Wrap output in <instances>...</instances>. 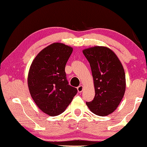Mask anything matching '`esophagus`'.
<instances>
[{
	"instance_id": "esophagus-1",
	"label": "esophagus",
	"mask_w": 147,
	"mask_h": 147,
	"mask_svg": "<svg viewBox=\"0 0 147 147\" xmlns=\"http://www.w3.org/2000/svg\"><path fill=\"white\" fill-rule=\"evenodd\" d=\"M83 89H84V87L82 85L79 86L77 87V90H78L79 92H82V91H83Z\"/></svg>"
}]
</instances>
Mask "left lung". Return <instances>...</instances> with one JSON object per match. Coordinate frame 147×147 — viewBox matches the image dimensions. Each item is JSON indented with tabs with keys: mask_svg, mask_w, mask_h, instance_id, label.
<instances>
[{
	"mask_svg": "<svg viewBox=\"0 0 147 147\" xmlns=\"http://www.w3.org/2000/svg\"><path fill=\"white\" fill-rule=\"evenodd\" d=\"M90 63L95 95L86 105L93 113L106 116L115 111L126 89L125 72L120 61L111 49L95 46L83 50Z\"/></svg>",
	"mask_w": 147,
	"mask_h": 147,
	"instance_id": "1",
	"label": "left lung"
}]
</instances>
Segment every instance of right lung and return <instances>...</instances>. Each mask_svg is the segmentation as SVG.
Segmentation results:
<instances>
[{
    "mask_svg": "<svg viewBox=\"0 0 147 147\" xmlns=\"http://www.w3.org/2000/svg\"><path fill=\"white\" fill-rule=\"evenodd\" d=\"M73 49L54 43L41 50L30 65L28 84L34 102L43 113L57 116L65 110L77 92L66 79L65 67Z\"/></svg>",
    "mask_w": 147,
    "mask_h": 147,
    "instance_id": "obj_1",
    "label": "right lung"
}]
</instances>
